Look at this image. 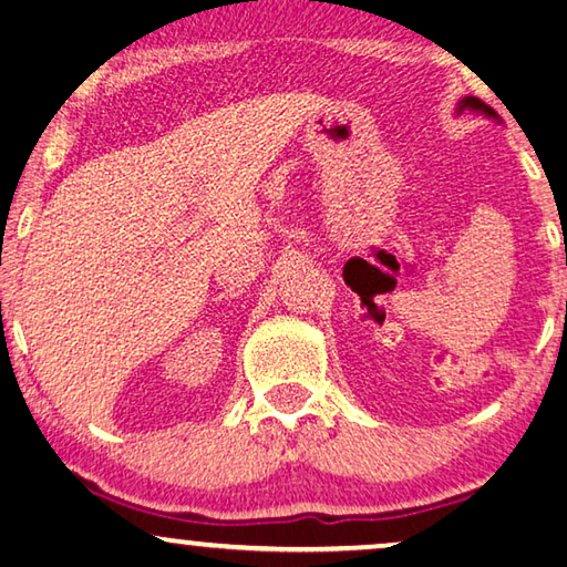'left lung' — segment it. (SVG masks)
Returning <instances> with one entry per match:
<instances>
[{"label": "left lung", "mask_w": 567, "mask_h": 567, "mask_svg": "<svg viewBox=\"0 0 567 567\" xmlns=\"http://www.w3.org/2000/svg\"><path fill=\"white\" fill-rule=\"evenodd\" d=\"M465 110L480 112V114H485V117H491V120H501V117H497V112H495L493 107H487V104H485L483 100H477V97H463V100H460L455 112L460 114V112H465Z\"/></svg>", "instance_id": "8db88e82"}]
</instances>
